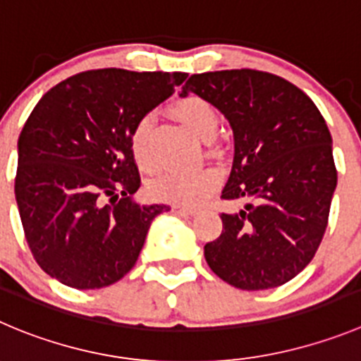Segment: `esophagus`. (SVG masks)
I'll list each match as a JSON object with an SVG mask.
<instances>
[{
  "label": "esophagus",
  "instance_id": "34e87169",
  "mask_svg": "<svg viewBox=\"0 0 361 361\" xmlns=\"http://www.w3.org/2000/svg\"><path fill=\"white\" fill-rule=\"evenodd\" d=\"M173 212H174V214L185 215V217H187V215H194V214H196L197 208H194V207H181V204H174Z\"/></svg>",
  "mask_w": 361,
  "mask_h": 361
}]
</instances>
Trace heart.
I'll list each match as a JSON object with an SVG mask.
<instances>
[{
    "label": "heart",
    "instance_id": "heart-1",
    "mask_svg": "<svg viewBox=\"0 0 361 361\" xmlns=\"http://www.w3.org/2000/svg\"><path fill=\"white\" fill-rule=\"evenodd\" d=\"M173 114L183 126L201 139H210L219 124L217 112L208 101L197 96H187L173 104ZM151 117L144 116L137 121L130 137L131 154L142 171L157 169V161L149 151ZM219 181V173L212 167H194L188 171H174L154 178L147 183V194L157 201L174 204H197L214 190Z\"/></svg>",
    "mask_w": 361,
    "mask_h": 361
}]
</instances>
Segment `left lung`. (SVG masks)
<instances>
[{
  "label": "left lung",
  "instance_id": "obj_1",
  "mask_svg": "<svg viewBox=\"0 0 361 361\" xmlns=\"http://www.w3.org/2000/svg\"><path fill=\"white\" fill-rule=\"evenodd\" d=\"M194 92L233 130L235 154L222 200L247 203L222 214V233L204 245L212 271L242 290L290 281L315 257L336 187L331 133L301 89L255 69L192 74Z\"/></svg>",
  "mask_w": 361,
  "mask_h": 361
}]
</instances>
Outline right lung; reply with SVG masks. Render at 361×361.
I'll list each match as a JSON object with an SVG mask.
<instances>
[{"label":"right lung","mask_w":361,"mask_h":361,"mask_svg":"<svg viewBox=\"0 0 361 361\" xmlns=\"http://www.w3.org/2000/svg\"><path fill=\"white\" fill-rule=\"evenodd\" d=\"M187 73L97 69L40 97L18 140L16 201L33 258L67 287L119 281L167 204H139L130 137Z\"/></svg>","instance_id":"1"}]
</instances>
